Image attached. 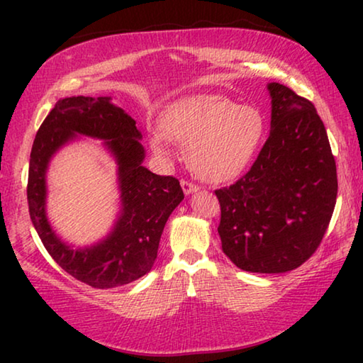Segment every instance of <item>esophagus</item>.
Masks as SVG:
<instances>
[{"label":"esophagus","instance_id":"34e87169","mask_svg":"<svg viewBox=\"0 0 363 363\" xmlns=\"http://www.w3.org/2000/svg\"><path fill=\"white\" fill-rule=\"evenodd\" d=\"M181 187H182L184 194H186V195H192V194L199 192V190H200L199 186H195V184L189 182V181H181Z\"/></svg>","mask_w":363,"mask_h":363}]
</instances>
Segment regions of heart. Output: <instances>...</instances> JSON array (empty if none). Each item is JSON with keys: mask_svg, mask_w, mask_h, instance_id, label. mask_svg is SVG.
<instances>
[{"mask_svg": "<svg viewBox=\"0 0 363 363\" xmlns=\"http://www.w3.org/2000/svg\"><path fill=\"white\" fill-rule=\"evenodd\" d=\"M162 130L150 134V147L171 155L169 140L189 149V163L208 182H227L253 162L266 136L261 108L240 106L220 94H190L169 104Z\"/></svg>", "mask_w": 363, "mask_h": 363, "instance_id": "1", "label": "heart"}]
</instances>
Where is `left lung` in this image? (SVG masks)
Wrapping results in <instances>:
<instances>
[{
	"mask_svg": "<svg viewBox=\"0 0 363 363\" xmlns=\"http://www.w3.org/2000/svg\"><path fill=\"white\" fill-rule=\"evenodd\" d=\"M270 133L253 167L216 190L225 256L238 269L284 274L314 255L337 195L336 163L315 107L280 83L267 84Z\"/></svg>",
	"mask_w": 363,
	"mask_h": 363,
	"instance_id": "left-lung-1",
	"label": "left lung"
}]
</instances>
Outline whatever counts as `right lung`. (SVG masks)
I'll list each match as a JSON object with an SVG mask.
<instances>
[{"label":"right lung","mask_w":363,"mask_h":363,"mask_svg":"<svg viewBox=\"0 0 363 363\" xmlns=\"http://www.w3.org/2000/svg\"><path fill=\"white\" fill-rule=\"evenodd\" d=\"M79 137L103 140L117 163L121 211L102 241L73 249L52 229L45 213V173L52 157ZM143 134L112 97L72 96L57 101L40 126L30 153L27 200L30 219L48 253L72 277L93 288H115L150 272L160 237L184 200L179 181L144 167Z\"/></svg>","instance_id":"obj_1"}]
</instances>
